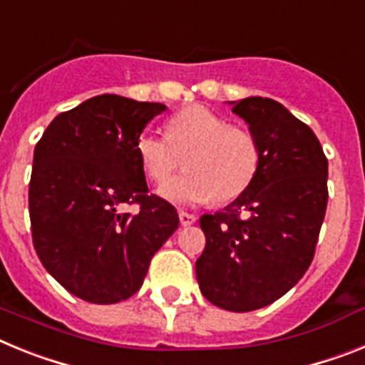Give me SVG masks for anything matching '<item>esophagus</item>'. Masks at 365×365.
Segmentation results:
<instances>
[{
    "instance_id": "esophagus-1",
    "label": "esophagus",
    "mask_w": 365,
    "mask_h": 365,
    "mask_svg": "<svg viewBox=\"0 0 365 365\" xmlns=\"http://www.w3.org/2000/svg\"><path fill=\"white\" fill-rule=\"evenodd\" d=\"M179 221L182 227H190V225H193V222L197 221V217L193 214H188V212H179Z\"/></svg>"
}]
</instances>
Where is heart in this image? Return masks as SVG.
<instances>
[{"mask_svg":"<svg viewBox=\"0 0 365 365\" xmlns=\"http://www.w3.org/2000/svg\"><path fill=\"white\" fill-rule=\"evenodd\" d=\"M166 128L168 137L148 130L135 143L144 173L157 185L171 178L187 157L190 173L163 186L164 199L175 205L230 202L252 185L259 146L248 130L205 106L180 109Z\"/></svg>","mask_w":365,"mask_h":365,"instance_id":"obj_1","label":"heart"}]
</instances>
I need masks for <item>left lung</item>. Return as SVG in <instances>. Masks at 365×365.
I'll use <instances>...</instances> for the list:
<instances>
[{"instance_id": "8db88e82", "label": "left lung", "mask_w": 365, "mask_h": 365, "mask_svg": "<svg viewBox=\"0 0 365 365\" xmlns=\"http://www.w3.org/2000/svg\"><path fill=\"white\" fill-rule=\"evenodd\" d=\"M259 146L243 195L199 219L206 245L195 261L199 289L232 312L270 305L307 272L327 208V159L307 124L272 98L232 102Z\"/></svg>"}]
</instances>
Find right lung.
Returning a JSON list of instances; mask_svg holds the SVG:
<instances>
[{
    "instance_id": "1",
    "label": "right lung",
    "mask_w": 365,
    "mask_h": 365,
    "mask_svg": "<svg viewBox=\"0 0 365 365\" xmlns=\"http://www.w3.org/2000/svg\"><path fill=\"white\" fill-rule=\"evenodd\" d=\"M166 111L159 102L100 95L60 113L34 148L29 214L41 265L83 302L109 305L143 287L151 257L179 227L148 195L135 143ZM138 204L137 215L122 212Z\"/></svg>"
}]
</instances>
